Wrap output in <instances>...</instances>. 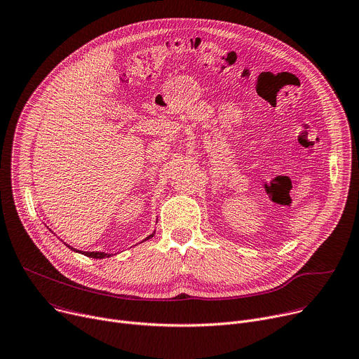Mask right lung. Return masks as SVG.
<instances>
[{"mask_svg": "<svg viewBox=\"0 0 359 359\" xmlns=\"http://www.w3.org/2000/svg\"><path fill=\"white\" fill-rule=\"evenodd\" d=\"M155 236V231L152 233V234H149L145 240H142V241H147V240H149L151 237H154ZM141 241V243H142ZM85 256H88V257H93V259H104V257H110V256H114L112 253H104V252H85L83 253Z\"/></svg>", "mask_w": 359, "mask_h": 359, "instance_id": "1", "label": "right lung"}]
</instances>
